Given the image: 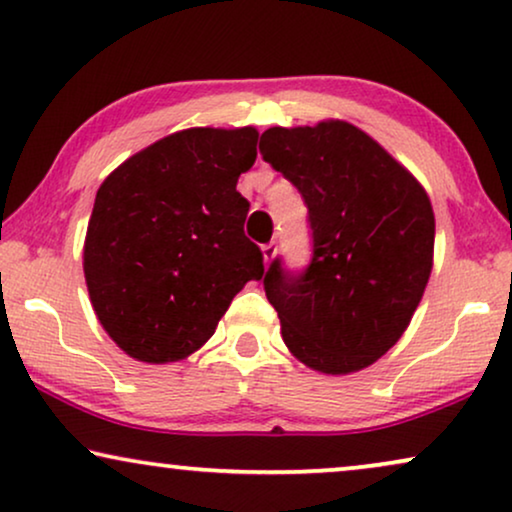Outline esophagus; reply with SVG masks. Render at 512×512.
<instances>
[{"instance_id":"esophagus-1","label":"esophagus","mask_w":512,"mask_h":512,"mask_svg":"<svg viewBox=\"0 0 512 512\" xmlns=\"http://www.w3.org/2000/svg\"><path fill=\"white\" fill-rule=\"evenodd\" d=\"M263 258H265V265H268L270 261H272V258H275V254H277V247H275V244H263Z\"/></svg>"}]
</instances>
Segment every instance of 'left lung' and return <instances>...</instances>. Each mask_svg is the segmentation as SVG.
<instances>
[{
	"mask_svg": "<svg viewBox=\"0 0 512 512\" xmlns=\"http://www.w3.org/2000/svg\"><path fill=\"white\" fill-rule=\"evenodd\" d=\"M261 156L303 195L312 228L305 272L275 258L263 277L286 347L326 375L368 368L405 333L431 277L429 195L347 121L265 130Z\"/></svg>",
	"mask_w": 512,
	"mask_h": 512,
	"instance_id": "obj_1",
	"label": "left lung"
}]
</instances>
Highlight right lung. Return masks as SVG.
<instances>
[{"label": "right lung", "mask_w": 512, "mask_h": 512, "mask_svg": "<svg viewBox=\"0 0 512 512\" xmlns=\"http://www.w3.org/2000/svg\"><path fill=\"white\" fill-rule=\"evenodd\" d=\"M258 130L188 128L146 146L102 181L83 244L90 303L132 359L172 363L212 338L230 300L263 277L244 235L237 179Z\"/></svg>", "instance_id": "right-lung-1"}]
</instances>
